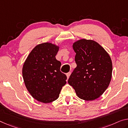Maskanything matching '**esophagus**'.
<instances>
[{
	"label": "esophagus",
	"instance_id": "1",
	"mask_svg": "<svg viewBox=\"0 0 128 128\" xmlns=\"http://www.w3.org/2000/svg\"><path fill=\"white\" fill-rule=\"evenodd\" d=\"M70 74H71V72H68V73H66L67 78H69V76H70Z\"/></svg>",
	"mask_w": 128,
	"mask_h": 128
}]
</instances>
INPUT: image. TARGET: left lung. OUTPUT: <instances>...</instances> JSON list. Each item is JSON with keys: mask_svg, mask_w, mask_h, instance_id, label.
<instances>
[{"mask_svg": "<svg viewBox=\"0 0 128 128\" xmlns=\"http://www.w3.org/2000/svg\"><path fill=\"white\" fill-rule=\"evenodd\" d=\"M76 67L68 84L80 98L93 101L99 98L109 86L112 75L109 55L96 41L81 39L72 44Z\"/></svg>", "mask_w": 128, "mask_h": 128, "instance_id": "1", "label": "left lung"}]
</instances>
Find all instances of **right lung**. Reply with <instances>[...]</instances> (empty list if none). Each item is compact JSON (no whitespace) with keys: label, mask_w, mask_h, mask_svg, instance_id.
Returning <instances> with one entry per match:
<instances>
[{"label":"right lung","mask_w":128,"mask_h":128,"mask_svg":"<svg viewBox=\"0 0 128 128\" xmlns=\"http://www.w3.org/2000/svg\"><path fill=\"white\" fill-rule=\"evenodd\" d=\"M60 47L52 43L38 44L23 64L22 75L27 90L41 102L48 104L58 99L67 76L60 71L61 63L56 56Z\"/></svg>","instance_id":"add662e5"}]
</instances>
